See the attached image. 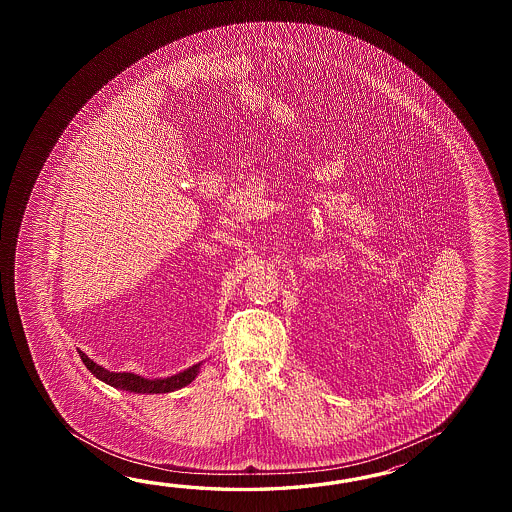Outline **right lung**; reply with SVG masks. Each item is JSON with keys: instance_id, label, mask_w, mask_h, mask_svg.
Returning <instances> with one entry per match:
<instances>
[{"instance_id": "obj_1", "label": "right lung", "mask_w": 512, "mask_h": 512, "mask_svg": "<svg viewBox=\"0 0 512 512\" xmlns=\"http://www.w3.org/2000/svg\"><path fill=\"white\" fill-rule=\"evenodd\" d=\"M78 355H80L82 362L86 364L87 370L91 371L98 381L106 382L113 388L133 393H168L181 390V388H185L186 384H190L196 379L197 373L201 370V364H203V362L194 364L188 370L175 373V375L166 377V379H146V377L128 373V371L120 373V371L106 370V368L98 366L97 362L89 359L86 353L80 351V349H78Z\"/></svg>"}]
</instances>
